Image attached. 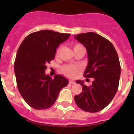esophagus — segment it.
Segmentation results:
<instances>
[{
	"instance_id": "34e87169",
	"label": "esophagus",
	"mask_w": 134,
	"mask_h": 134,
	"mask_svg": "<svg viewBox=\"0 0 134 134\" xmlns=\"http://www.w3.org/2000/svg\"><path fill=\"white\" fill-rule=\"evenodd\" d=\"M69 84H71V85H73V84H75V81L72 80H69Z\"/></svg>"
}]
</instances>
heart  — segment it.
Returning a JSON list of instances; mask_svg holds the SVG:
<instances>
[{"label":"heart","mask_w":134,"mask_h":134,"mask_svg":"<svg viewBox=\"0 0 134 134\" xmlns=\"http://www.w3.org/2000/svg\"><path fill=\"white\" fill-rule=\"evenodd\" d=\"M81 47H83V46H82L81 44L80 43H76V44L74 45V51L76 50V49H77L78 48H81ZM61 46L59 47L56 50V52H55V55L58 56V55L60 54V50H61ZM80 70V68H79V66H72V65H66V66H63L62 67V72H63L64 74H65L66 76H68V77H74L77 72L78 71Z\"/></svg>","instance_id":"1"}]
</instances>
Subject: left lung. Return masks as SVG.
Masks as SVG:
<instances>
[{
  "mask_svg": "<svg viewBox=\"0 0 134 134\" xmlns=\"http://www.w3.org/2000/svg\"><path fill=\"white\" fill-rule=\"evenodd\" d=\"M87 50L88 63L84 72L85 78H93L92 85L87 86L77 80L82 91L75 95L79 108L86 112L101 111L111 103L118 89L121 66L118 53L112 43L99 34L88 32L74 35Z\"/></svg>",
  "mask_w": 134,
  "mask_h": 134,
  "instance_id": "8db88e82",
  "label": "left lung"
}]
</instances>
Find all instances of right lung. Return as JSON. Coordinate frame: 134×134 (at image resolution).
<instances>
[{
    "label": "right lung",
    "mask_w": 134,
    "mask_h": 134,
    "mask_svg": "<svg viewBox=\"0 0 134 134\" xmlns=\"http://www.w3.org/2000/svg\"><path fill=\"white\" fill-rule=\"evenodd\" d=\"M70 34L42 30L27 35L20 45L14 64L16 85L28 105L35 109H47L55 103L60 91L68 80L56 74L46 75L47 64L55 57L58 46Z\"/></svg>",
    "instance_id": "right-lung-1"
}]
</instances>
